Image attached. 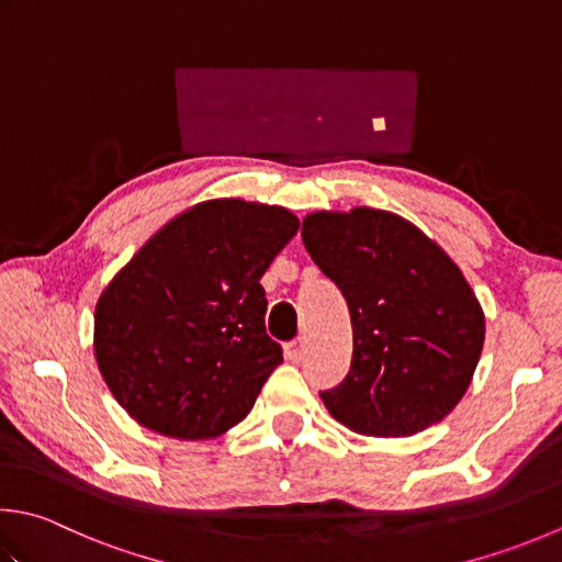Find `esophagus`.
<instances>
[{"instance_id": "34e87169", "label": "esophagus", "mask_w": 562, "mask_h": 562, "mask_svg": "<svg viewBox=\"0 0 562 562\" xmlns=\"http://www.w3.org/2000/svg\"><path fill=\"white\" fill-rule=\"evenodd\" d=\"M284 356H288V360L292 362H300L304 358V340L302 338L290 340V344L284 346Z\"/></svg>"}]
</instances>
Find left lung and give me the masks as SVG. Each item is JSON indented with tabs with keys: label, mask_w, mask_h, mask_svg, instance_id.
<instances>
[{
	"label": "left lung",
	"mask_w": 562,
	"mask_h": 562,
	"mask_svg": "<svg viewBox=\"0 0 562 562\" xmlns=\"http://www.w3.org/2000/svg\"><path fill=\"white\" fill-rule=\"evenodd\" d=\"M312 260L344 292L353 324L346 380L322 392L350 431L419 434L456 409L485 344V314L441 246L382 209L302 222Z\"/></svg>",
	"instance_id": "left-lung-1"
}]
</instances>
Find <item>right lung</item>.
<instances>
[{"label": "right lung", "instance_id": "1", "mask_svg": "<svg viewBox=\"0 0 562 562\" xmlns=\"http://www.w3.org/2000/svg\"><path fill=\"white\" fill-rule=\"evenodd\" d=\"M296 228L284 206L202 202L109 282L94 310V356L140 426L202 441L246 419L282 362L260 278Z\"/></svg>", "mask_w": 562, "mask_h": 562}]
</instances>
